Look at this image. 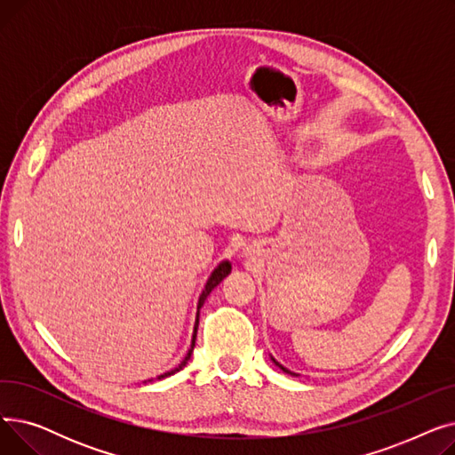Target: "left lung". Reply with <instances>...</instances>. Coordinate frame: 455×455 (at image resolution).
Instances as JSON below:
<instances>
[{
    "instance_id": "1",
    "label": "left lung",
    "mask_w": 455,
    "mask_h": 455,
    "mask_svg": "<svg viewBox=\"0 0 455 455\" xmlns=\"http://www.w3.org/2000/svg\"><path fill=\"white\" fill-rule=\"evenodd\" d=\"M271 360H273V362H275V365H278V367H280V369H282L283 372H288V374H291V376H299V374H295V372H291V371H288V369H285L283 365H280V363H278V362L275 360V357H273V355H271Z\"/></svg>"
}]
</instances>
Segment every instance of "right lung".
<instances>
[{"label":"right lung","mask_w":455,"mask_h":455,"mask_svg":"<svg viewBox=\"0 0 455 455\" xmlns=\"http://www.w3.org/2000/svg\"><path fill=\"white\" fill-rule=\"evenodd\" d=\"M230 271H232V264H230L228 259H223L221 264H220L218 267H215V269L212 271V275H210V278H208V282H206V285H204V290H203V293H201V297H199V302H197V317H196V324H194V336H191V347H189V350H188L186 357H184V360L180 362V365H179V367H175V369H172V371H167V372L160 374L156 379H162V378L172 376V374H175V372H179L180 369H184V367H186L188 360H189V357H191V352H194V347H196L197 328H199V309H201V306L204 304L206 297L212 293V290L215 288V285H220V283H221V280H223L225 276H228V275H230ZM149 381H151V379H149Z\"/></svg>","instance_id":"add662e5"}]
</instances>
